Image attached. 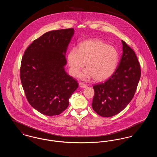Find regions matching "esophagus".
Instances as JSON below:
<instances>
[{"mask_svg": "<svg viewBox=\"0 0 157 157\" xmlns=\"http://www.w3.org/2000/svg\"><path fill=\"white\" fill-rule=\"evenodd\" d=\"M79 86L81 88H86L87 86V85L86 84H84V83H79Z\"/></svg>", "mask_w": 157, "mask_h": 157, "instance_id": "obj_1", "label": "esophagus"}]
</instances>
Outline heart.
<instances>
[{
  "mask_svg": "<svg viewBox=\"0 0 157 157\" xmlns=\"http://www.w3.org/2000/svg\"><path fill=\"white\" fill-rule=\"evenodd\" d=\"M67 59L72 76H76L86 64L87 68L80 74V78L88 81L94 78L97 81H103L115 71L119 61V53L114 47L101 40L90 39L82 42L79 49L71 48Z\"/></svg>",
  "mask_w": 157,
  "mask_h": 157,
  "instance_id": "obj_1",
  "label": "heart"
}]
</instances>
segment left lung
Segmentation results:
<instances>
[{
	"mask_svg": "<svg viewBox=\"0 0 157 157\" xmlns=\"http://www.w3.org/2000/svg\"><path fill=\"white\" fill-rule=\"evenodd\" d=\"M123 53L115 72L106 81L93 86L92 106L101 117H111L122 111L134 96L141 69L134 51L122 40Z\"/></svg>",
	"mask_w": 157,
	"mask_h": 157,
	"instance_id": "obj_1",
	"label": "left lung"
}]
</instances>
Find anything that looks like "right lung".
<instances>
[{
    "mask_svg": "<svg viewBox=\"0 0 157 157\" xmlns=\"http://www.w3.org/2000/svg\"><path fill=\"white\" fill-rule=\"evenodd\" d=\"M74 29L52 30L30 44L23 56L20 76L28 101L38 112L59 115L78 83L65 71L67 46Z\"/></svg>",
    "mask_w": 157,
    "mask_h": 157,
    "instance_id": "right-lung-1",
    "label": "right lung"
}]
</instances>
